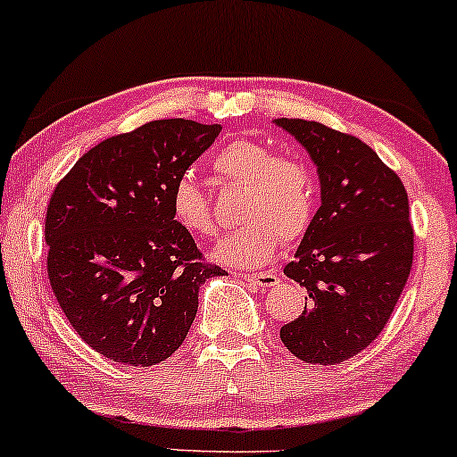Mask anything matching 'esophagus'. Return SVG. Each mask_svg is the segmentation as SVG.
<instances>
[{
    "label": "esophagus",
    "instance_id": "obj_1",
    "mask_svg": "<svg viewBox=\"0 0 457 457\" xmlns=\"http://www.w3.org/2000/svg\"><path fill=\"white\" fill-rule=\"evenodd\" d=\"M239 277L245 280V283L258 287H274L278 283V277L272 272H243Z\"/></svg>",
    "mask_w": 457,
    "mask_h": 457
}]
</instances>
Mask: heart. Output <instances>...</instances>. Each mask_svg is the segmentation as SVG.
<instances>
[{
  "label": "heart",
  "mask_w": 457,
  "mask_h": 457,
  "mask_svg": "<svg viewBox=\"0 0 457 457\" xmlns=\"http://www.w3.org/2000/svg\"><path fill=\"white\" fill-rule=\"evenodd\" d=\"M214 172L224 183L243 187L239 216L245 220L218 243V262L262 266L277 253L280 237L293 241L308 230L316 210V179L305 162L274 155L270 147L258 141L237 139L216 155ZM170 205L174 220L187 233H216L208 197L189 174L174 183Z\"/></svg>",
  "instance_id": "heart-1"
}]
</instances>
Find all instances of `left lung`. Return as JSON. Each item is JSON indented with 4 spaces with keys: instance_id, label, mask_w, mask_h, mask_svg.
Returning <instances> with one entry per match:
<instances>
[{
    "instance_id": "8db88e82",
    "label": "left lung",
    "mask_w": 457,
    "mask_h": 457,
    "mask_svg": "<svg viewBox=\"0 0 457 457\" xmlns=\"http://www.w3.org/2000/svg\"><path fill=\"white\" fill-rule=\"evenodd\" d=\"M308 149L322 204L285 274L308 291L280 341L308 364H341L386 327L408 283L414 228L402 179L358 137L302 118L274 120Z\"/></svg>"
}]
</instances>
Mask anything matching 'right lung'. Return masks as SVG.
<instances>
[{
  "mask_svg": "<svg viewBox=\"0 0 457 457\" xmlns=\"http://www.w3.org/2000/svg\"><path fill=\"white\" fill-rule=\"evenodd\" d=\"M220 124L154 120L89 149L60 180L46 216L47 274L62 312L112 361L154 366L183 345L205 280L172 189Z\"/></svg>",
  "mask_w": 457,
  "mask_h": 457,
  "instance_id": "add662e5",
  "label": "right lung"
}]
</instances>
